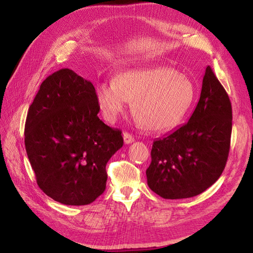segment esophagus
<instances>
[{
    "label": "esophagus",
    "mask_w": 253,
    "mask_h": 253,
    "mask_svg": "<svg viewBox=\"0 0 253 253\" xmlns=\"http://www.w3.org/2000/svg\"><path fill=\"white\" fill-rule=\"evenodd\" d=\"M123 138H124V142H125L126 144H129V143H132L133 141H135V138H133L131 135H129L128 132H124Z\"/></svg>",
    "instance_id": "esophagus-1"
}]
</instances>
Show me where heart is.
Returning a JSON list of instances; mask_svg holds the SVG:
<instances>
[{"instance_id":"heart-1","label":"heart","mask_w":253,"mask_h":253,"mask_svg":"<svg viewBox=\"0 0 253 253\" xmlns=\"http://www.w3.org/2000/svg\"><path fill=\"white\" fill-rule=\"evenodd\" d=\"M96 101L106 122L115 123L131 102L135 120L151 131H166L185 117L195 99V85L168 67L137 68L96 85Z\"/></svg>"}]
</instances>
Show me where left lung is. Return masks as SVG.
I'll return each mask as SVG.
<instances>
[{"mask_svg": "<svg viewBox=\"0 0 253 253\" xmlns=\"http://www.w3.org/2000/svg\"><path fill=\"white\" fill-rule=\"evenodd\" d=\"M228 94L208 66L200 99L185 125L154 140L148 186L164 199L200 195L222 175L232 135Z\"/></svg>", "mask_w": 253, "mask_h": 253, "instance_id": "left-lung-1", "label": "left lung"}]
</instances>
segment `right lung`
Returning <instances> with one entry per match:
<instances>
[{
    "mask_svg": "<svg viewBox=\"0 0 253 253\" xmlns=\"http://www.w3.org/2000/svg\"><path fill=\"white\" fill-rule=\"evenodd\" d=\"M93 84L62 68L41 84L29 106L25 146L38 186L66 206H85L105 190V166L122 131L98 117Z\"/></svg>",
    "mask_w": 253,
    "mask_h": 253,
    "instance_id": "add662e5",
    "label": "right lung"
}]
</instances>
